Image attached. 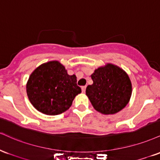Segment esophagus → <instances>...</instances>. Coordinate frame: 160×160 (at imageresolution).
I'll use <instances>...</instances> for the list:
<instances>
[{"label": "esophagus", "mask_w": 160, "mask_h": 160, "mask_svg": "<svg viewBox=\"0 0 160 160\" xmlns=\"http://www.w3.org/2000/svg\"><path fill=\"white\" fill-rule=\"evenodd\" d=\"M85 90H86V86H82V93H84V92H85Z\"/></svg>", "instance_id": "1"}]
</instances>
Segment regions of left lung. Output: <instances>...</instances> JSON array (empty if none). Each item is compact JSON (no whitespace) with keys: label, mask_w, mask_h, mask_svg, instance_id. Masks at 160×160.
<instances>
[{"label":"left lung","mask_w":160,"mask_h":160,"mask_svg":"<svg viewBox=\"0 0 160 160\" xmlns=\"http://www.w3.org/2000/svg\"><path fill=\"white\" fill-rule=\"evenodd\" d=\"M93 84L86 88V95L95 110L103 114H114L128 104L132 83L127 72L117 65L108 63L91 75Z\"/></svg>","instance_id":"8db88e82"}]
</instances>
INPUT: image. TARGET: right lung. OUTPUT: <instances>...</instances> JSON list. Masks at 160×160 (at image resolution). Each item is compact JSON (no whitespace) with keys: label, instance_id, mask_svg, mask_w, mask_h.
<instances>
[{"label":"right lung","instance_id":"add662e5","mask_svg":"<svg viewBox=\"0 0 160 160\" xmlns=\"http://www.w3.org/2000/svg\"><path fill=\"white\" fill-rule=\"evenodd\" d=\"M30 102L41 113L57 115L68 110L82 92L76 75L69 76L58 61L42 63L32 72L26 84Z\"/></svg>","mask_w":160,"mask_h":160}]
</instances>
